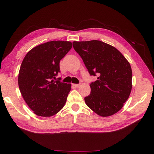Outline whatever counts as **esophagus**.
<instances>
[{
    "label": "esophagus",
    "instance_id": "34e87169",
    "mask_svg": "<svg viewBox=\"0 0 154 154\" xmlns=\"http://www.w3.org/2000/svg\"><path fill=\"white\" fill-rule=\"evenodd\" d=\"M73 85L75 87H80L81 86V83H79V84H73Z\"/></svg>",
    "mask_w": 154,
    "mask_h": 154
}]
</instances>
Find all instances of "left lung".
Instances as JSON below:
<instances>
[{"instance_id":"obj_1","label":"left lung","mask_w":154,"mask_h":154,"mask_svg":"<svg viewBox=\"0 0 154 154\" xmlns=\"http://www.w3.org/2000/svg\"><path fill=\"white\" fill-rule=\"evenodd\" d=\"M72 45L90 75H97L90 84V94L85 97L87 105L103 117L118 112L132 90L129 62L117 49L100 40L74 41Z\"/></svg>"}]
</instances>
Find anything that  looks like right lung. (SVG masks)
Returning a JSON list of instances; mask_svg holds the SVG:
<instances>
[{
    "label": "right lung",
    "mask_w": 154,
    "mask_h": 154,
    "mask_svg": "<svg viewBox=\"0 0 154 154\" xmlns=\"http://www.w3.org/2000/svg\"><path fill=\"white\" fill-rule=\"evenodd\" d=\"M72 48L67 41H51L32 48L22 62L18 82L27 105L37 116L50 117L61 110L71 85L57 78L60 61Z\"/></svg>",
    "instance_id": "add662e5"
}]
</instances>
